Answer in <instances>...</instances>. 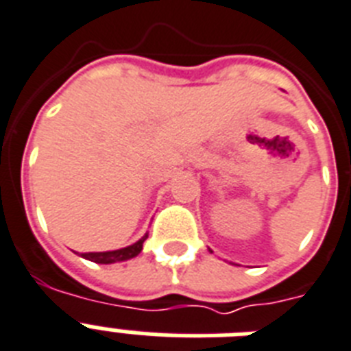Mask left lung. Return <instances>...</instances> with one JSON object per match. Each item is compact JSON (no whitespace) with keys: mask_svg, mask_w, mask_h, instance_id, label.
Masks as SVG:
<instances>
[{"mask_svg":"<svg viewBox=\"0 0 351 351\" xmlns=\"http://www.w3.org/2000/svg\"><path fill=\"white\" fill-rule=\"evenodd\" d=\"M210 252H213V250H210Z\"/></svg>","mask_w":351,"mask_h":351,"instance_id":"8db88e82","label":"left lung"}]
</instances>
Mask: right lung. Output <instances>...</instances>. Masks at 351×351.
<instances>
[{
    "mask_svg": "<svg viewBox=\"0 0 351 351\" xmlns=\"http://www.w3.org/2000/svg\"><path fill=\"white\" fill-rule=\"evenodd\" d=\"M147 232L142 236L141 240L136 243L130 245V247H124V249H117V250H108V252H84L81 254L82 258L90 259L93 263H102V265H110V263H119V261H126V259L135 258V256L141 254L142 245L146 241Z\"/></svg>",
    "mask_w": 351,
    "mask_h": 351,
    "instance_id": "right-lung-1",
    "label": "right lung"
}]
</instances>
